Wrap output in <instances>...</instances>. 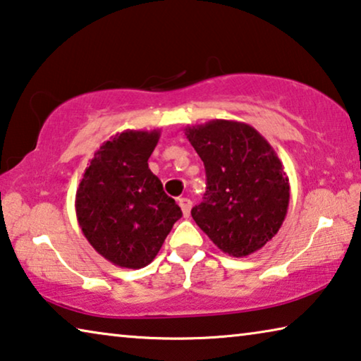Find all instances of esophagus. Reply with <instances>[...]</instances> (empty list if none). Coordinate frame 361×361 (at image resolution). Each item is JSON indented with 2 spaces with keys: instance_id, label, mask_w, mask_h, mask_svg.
I'll list each match as a JSON object with an SVG mask.
<instances>
[{
  "instance_id": "esophagus-1",
  "label": "esophagus",
  "mask_w": 361,
  "mask_h": 361,
  "mask_svg": "<svg viewBox=\"0 0 361 361\" xmlns=\"http://www.w3.org/2000/svg\"><path fill=\"white\" fill-rule=\"evenodd\" d=\"M179 207L182 209V214L184 218H188L190 216V209H192V202L188 198H179Z\"/></svg>"
}]
</instances>
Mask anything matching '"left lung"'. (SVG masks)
I'll use <instances>...</instances> for the list:
<instances>
[{
  "label": "left lung",
  "instance_id": "obj_1",
  "mask_svg": "<svg viewBox=\"0 0 361 361\" xmlns=\"http://www.w3.org/2000/svg\"><path fill=\"white\" fill-rule=\"evenodd\" d=\"M184 130L207 171V193L192 208L193 221L229 257L263 248L284 223L290 198L274 148L238 121L213 119Z\"/></svg>",
  "mask_w": 361,
  "mask_h": 361
}]
</instances>
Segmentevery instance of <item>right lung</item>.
Here are the masks:
<instances>
[{"mask_svg": "<svg viewBox=\"0 0 361 361\" xmlns=\"http://www.w3.org/2000/svg\"><path fill=\"white\" fill-rule=\"evenodd\" d=\"M161 130L118 132L97 149L75 193V214L95 250L119 268H145L182 216L148 168Z\"/></svg>", "mask_w": 361, "mask_h": 361, "instance_id": "obj_1", "label": "right lung"}]
</instances>
